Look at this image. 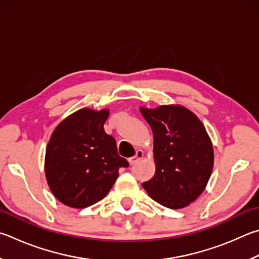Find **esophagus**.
<instances>
[{"mask_svg":"<svg viewBox=\"0 0 259 259\" xmlns=\"http://www.w3.org/2000/svg\"><path fill=\"white\" fill-rule=\"evenodd\" d=\"M143 157H144V152H143V150L138 149L137 152H136V155H135V156L130 157V158L128 159V161H129V164H131V165H133V164H136L137 162H139L140 159H143Z\"/></svg>","mask_w":259,"mask_h":259,"instance_id":"obj_1","label":"esophagus"}]
</instances>
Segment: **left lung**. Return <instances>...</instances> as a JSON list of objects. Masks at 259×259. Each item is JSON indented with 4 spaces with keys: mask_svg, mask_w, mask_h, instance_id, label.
<instances>
[{
    "mask_svg": "<svg viewBox=\"0 0 259 259\" xmlns=\"http://www.w3.org/2000/svg\"><path fill=\"white\" fill-rule=\"evenodd\" d=\"M154 136L156 171L144 189L158 204L180 209L205 190L214 165L213 144L195 113L179 104L140 107Z\"/></svg>",
    "mask_w": 259,
    "mask_h": 259,
    "instance_id": "1",
    "label": "left lung"
}]
</instances>
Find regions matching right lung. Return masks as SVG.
Listing matches in <instances>:
<instances>
[{
	"label": "right lung",
	"instance_id": "obj_1",
	"mask_svg": "<svg viewBox=\"0 0 259 259\" xmlns=\"http://www.w3.org/2000/svg\"><path fill=\"white\" fill-rule=\"evenodd\" d=\"M109 110H78L61 121L46 147L45 177L61 203L73 208L88 207L109 194L119 168L129 165L119 156L115 139L104 123Z\"/></svg>",
	"mask_w": 259,
	"mask_h": 259
}]
</instances>
